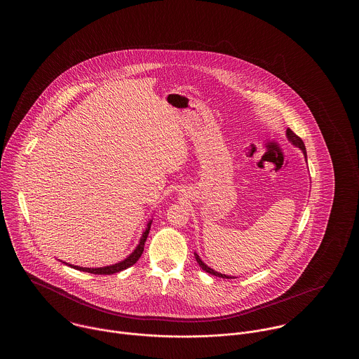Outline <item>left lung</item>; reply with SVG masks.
<instances>
[{"instance_id": "left-lung-1", "label": "left lung", "mask_w": 359, "mask_h": 359, "mask_svg": "<svg viewBox=\"0 0 359 359\" xmlns=\"http://www.w3.org/2000/svg\"><path fill=\"white\" fill-rule=\"evenodd\" d=\"M287 137H288V140H290V142L294 145V147H297V148H300L302 151H303V154L306 156V158H307V152H306V145H304V142H303V140L300 138V137L297 136V135H294L290 129H287ZM195 258H196V262L199 264V266L207 272V273L214 274V276H217V277H222V278H234V277H231V276H227V274L219 273V272H217V271H214V269H211L210 266H207L205 262L201 259V257L198 256L196 253H195Z\"/></svg>"}]
</instances>
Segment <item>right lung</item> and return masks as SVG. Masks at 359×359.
<instances>
[{"instance_id": "obj_1", "label": "right lung", "mask_w": 359, "mask_h": 359, "mask_svg": "<svg viewBox=\"0 0 359 359\" xmlns=\"http://www.w3.org/2000/svg\"><path fill=\"white\" fill-rule=\"evenodd\" d=\"M151 224H152V221H149L148 224H147V229H145V231L142 233V236H141V239H140L136 249L132 252V255H129V257H126L123 261L117 262V264H114V265L103 266V268H82V266H76V265H71V264H69V266L74 268V269H78V271H81V272H88V273L93 274L118 273L121 271H123V269H126V268L135 265L137 261H138V258L142 255L144 246H145V241L148 238V234H149V230H151ZM65 264L67 265V262H65Z\"/></svg>"}]
</instances>
